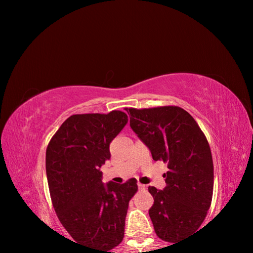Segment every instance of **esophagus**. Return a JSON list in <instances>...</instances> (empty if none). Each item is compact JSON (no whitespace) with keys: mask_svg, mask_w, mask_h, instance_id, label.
<instances>
[{"mask_svg":"<svg viewBox=\"0 0 253 253\" xmlns=\"http://www.w3.org/2000/svg\"><path fill=\"white\" fill-rule=\"evenodd\" d=\"M137 185H138L139 190H145V188H146V186H145L144 184H142V183H138V184H137Z\"/></svg>","mask_w":253,"mask_h":253,"instance_id":"34e87169","label":"esophagus"}]
</instances>
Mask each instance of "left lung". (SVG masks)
Segmentation results:
<instances>
[{
	"label": "left lung",
	"instance_id": "8db88e82",
	"mask_svg": "<svg viewBox=\"0 0 253 253\" xmlns=\"http://www.w3.org/2000/svg\"><path fill=\"white\" fill-rule=\"evenodd\" d=\"M130 127L149 148L154 161L168 163L163 191L149 186V216L157 237L166 242L196 233L212 202L213 161L207 137L195 119L177 106L126 109Z\"/></svg>",
	"mask_w": 253,
	"mask_h": 253
}]
</instances>
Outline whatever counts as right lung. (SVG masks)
<instances>
[{
	"label": "right lung",
	"instance_id": "add662e5",
	"mask_svg": "<svg viewBox=\"0 0 253 253\" xmlns=\"http://www.w3.org/2000/svg\"><path fill=\"white\" fill-rule=\"evenodd\" d=\"M127 122L121 110L72 115L46 147L45 170L54 211L71 238L92 253H115L111 250L124 238L128 204L138 190L135 178L104 185L99 169L110 158L111 140Z\"/></svg>",
	"mask_w": 253,
	"mask_h": 253
}]
</instances>
